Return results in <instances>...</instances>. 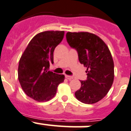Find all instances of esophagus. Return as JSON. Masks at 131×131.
<instances>
[{"label":"esophagus","instance_id":"34e87169","mask_svg":"<svg viewBox=\"0 0 131 131\" xmlns=\"http://www.w3.org/2000/svg\"><path fill=\"white\" fill-rule=\"evenodd\" d=\"M65 77L67 79H69V80H72V79H73V77H72V76L65 75Z\"/></svg>","mask_w":131,"mask_h":131}]
</instances>
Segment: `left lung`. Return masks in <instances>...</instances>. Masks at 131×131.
<instances>
[{"mask_svg":"<svg viewBox=\"0 0 131 131\" xmlns=\"http://www.w3.org/2000/svg\"><path fill=\"white\" fill-rule=\"evenodd\" d=\"M66 37L77 50L80 62L87 67V79L81 81L76 98L85 104L97 103L106 96L114 81V62L108 47L100 37L88 32H69Z\"/></svg>","mask_w":131,"mask_h":131,"instance_id":"1","label":"left lung"}]
</instances>
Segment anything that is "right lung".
I'll return each instance as SVG.
<instances>
[{"instance_id":"add662e5","label":"right lung","mask_w":131,"mask_h":131,"mask_svg":"<svg viewBox=\"0 0 131 131\" xmlns=\"http://www.w3.org/2000/svg\"><path fill=\"white\" fill-rule=\"evenodd\" d=\"M64 31H45L32 38L19 60L18 78L25 94L38 102L52 99L64 74L49 71L53 52L63 39Z\"/></svg>"}]
</instances>
